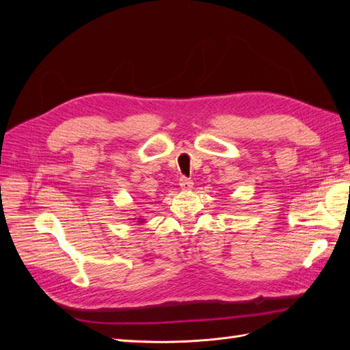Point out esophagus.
Wrapping results in <instances>:
<instances>
[{"label": "esophagus", "instance_id": "obj_1", "mask_svg": "<svg viewBox=\"0 0 350 350\" xmlns=\"http://www.w3.org/2000/svg\"><path fill=\"white\" fill-rule=\"evenodd\" d=\"M179 185H181V188L184 189V191H188V189L193 188V181L189 178L183 176L181 179H179Z\"/></svg>", "mask_w": 350, "mask_h": 350}]
</instances>
